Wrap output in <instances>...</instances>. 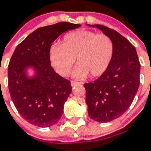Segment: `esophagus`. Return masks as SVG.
<instances>
[{
  "mask_svg": "<svg viewBox=\"0 0 151 151\" xmlns=\"http://www.w3.org/2000/svg\"><path fill=\"white\" fill-rule=\"evenodd\" d=\"M79 84H81L80 82H76V81H71V85L73 86H76V85H79Z\"/></svg>",
  "mask_w": 151,
  "mask_h": 151,
  "instance_id": "1",
  "label": "esophagus"
}]
</instances>
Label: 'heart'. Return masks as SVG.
<instances>
[{"label":"heart","mask_w":151,"mask_h":151,"mask_svg":"<svg viewBox=\"0 0 151 151\" xmlns=\"http://www.w3.org/2000/svg\"><path fill=\"white\" fill-rule=\"evenodd\" d=\"M114 53V44L109 36L88 30L66 34L62 45L52 44L48 58L54 70L61 76H68L77 58L73 72L77 78L90 74L93 78L103 75L109 67Z\"/></svg>","instance_id":"b5f03b06"}]
</instances>
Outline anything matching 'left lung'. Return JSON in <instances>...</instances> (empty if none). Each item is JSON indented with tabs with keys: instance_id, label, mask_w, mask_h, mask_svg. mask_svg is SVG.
I'll use <instances>...</instances> for the list:
<instances>
[{
	"instance_id": "1",
	"label": "left lung",
	"mask_w": 151,
	"mask_h": 151,
	"mask_svg": "<svg viewBox=\"0 0 151 151\" xmlns=\"http://www.w3.org/2000/svg\"><path fill=\"white\" fill-rule=\"evenodd\" d=\"M88 26L109 36L114 44V57L106 72L83 85L88 116L98 122H109L131 105L139 86L140 63L135 47L122 35L103 25Z\"/></svg>"
}]
</instances>
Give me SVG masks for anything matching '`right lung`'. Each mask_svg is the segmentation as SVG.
I'll return each instance as SVG.
<instances>
[{
    "label": "right lung",
    "instance_id": "1",
    "mask_svg": "<svg viewBox=\"0 0 151 151\" xmlns=\"http://www.w3.org/2000/svg\"><path fill=\"white\" fill-rule=\"evenodd\" d=\"M80 24L58 23L40 27L27 36L14 51L8 65V88L20 115L38 127H50L59 121L64 103L72 92L71 82L52 68L48 52L52 42ZM32 67L35 77L25 71Z\"/></svg>",
    "mask_w": 151,
    "mask_h": 151
}]
</instances>
